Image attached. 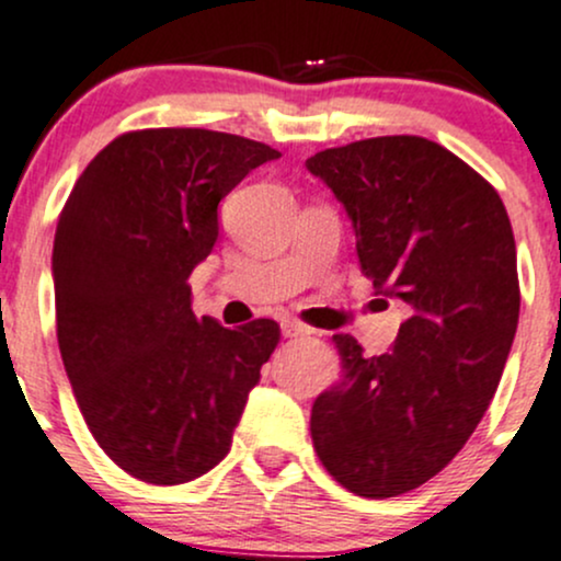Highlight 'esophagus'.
I'll list each match as a JSON object with an SVG mask.
<instances>
[{
    "label": "esophagus",
    "instance_id": "esophagus-1",
    "mask_svg": "<svg viewBox=\"0 0 561 561\" xmlns=\"http://www.w3.org/2000/svg\"><path fill=\"white\" fill-rule=\"evenodd\" d=\"M309 328H306V324H300V322H295V319H285V322H282V335L285 337H300V335H309Z\"/></svg>",
    "mask_w": 561,
    "mask_h": 561
}]
</instances>
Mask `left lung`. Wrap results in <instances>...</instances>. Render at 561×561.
Instances as JSON below:
<instances>
[{"label": "left lung", "mask_w": 561, "mask_h": 561, "mask_svg": "<svg viewBox=\"0 0 561 561\" xmlns=\"http://www.w3.org/2000/svg\"><path fill=\"white\" fill-rule=\"evenodd\" d=\"M306 168L346 207L362 274L408 306L380 356L332 335L343 378L313 402V450L356 495H402L463 450L506 367L519 322L508 213L477 170L417 135L356 140Z\"/></svg>", "instance_id": "obj_1"}]
</instances>
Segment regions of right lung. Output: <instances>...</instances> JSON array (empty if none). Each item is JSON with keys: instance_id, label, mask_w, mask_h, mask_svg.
I'll return each instance as SVG.
<instances>
[{"instance_id": "obj_1", "label": "right lung", "mask_w": 561, "mask_h": 561, "mask_svg": "<svg viewBox=\"0 0 561 561\" xmlns=\"http://www.w3.org/2000/svg\"><path fill=\"white\" fill-rule=\"evenodd\" d=\"M279 159L199 127L114 138L73 183L53 244L58 346L84 423L119 469L183 484L231 450L248 393L279 343L191 311V271L218 239V205Z\"/></svg>"}]
</instances>
